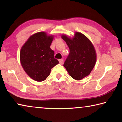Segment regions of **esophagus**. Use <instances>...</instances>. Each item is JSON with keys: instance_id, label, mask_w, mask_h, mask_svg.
<instances>
[{"instance_id": "1", "label": "esophagus", "mask_w": 122, "mask_h": 122, "mask_svg": "<svg viewBox=\"0 0 122 122\" xmlns=\"http://www.w3.org/2000/svg\"><path fill=\"white\" fill-rule=\"evenodd\" d=\"M59 63L61 64V65H62V64L63 63V59H60L59 60Z\"/></svg>"}]
</instances>
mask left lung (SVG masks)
Masks as SVG:
<instances>
[{
    "instance_id": "obj_1",
    "label": "left lung",
    "mask_w": 122,
    "mask_h": 122,
    "mask_svg": "<svg viewBox=\"0 0 122 122\" xmlns=\"http://www.w3.org/2000/svg\"><path fill=\"white\" fill-rule=\"evenodd\" d=\"M62 38L69 48L68 56L63 66L69 75L76 80H81L89 75L96 61L95 49L86 36L76 32L73 38L62 34Z\"/></svg>"
}]
</instances>
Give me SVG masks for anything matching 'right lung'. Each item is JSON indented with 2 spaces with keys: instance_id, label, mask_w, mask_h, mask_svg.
Returning a JSON list of instances; mask_svg holds the SVG:
<instances>
[{
  "instance_id": "obj_1",
  "label": "right lung",
  "mask_w": 122,
  "mask_h": 122,
  "mask_svg": "<svg viewBox=\"0 0 122 122\" xmlns=\"http://www.w3.org/2000/svg\"><path fill=\"white\" fill-rule=\"evenodd\" d=\"M52 35L40 32L32 35L22 46L20 54L21 66L27 74L37 82L48 77L51 69L59 63L50 46Z\"/></svg>"
}]
</instances>
